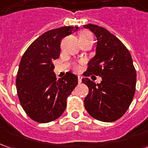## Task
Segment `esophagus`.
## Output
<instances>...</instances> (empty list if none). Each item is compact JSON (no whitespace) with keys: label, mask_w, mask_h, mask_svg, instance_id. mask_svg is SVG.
Returning a JSON list of instances; mask_svg holds the SVG:
<instances>
[{"label":"esophagus","mask_w":148,"mask_h":148,"mask_svg":"<svg viewBox=\"0 0 148 148\" xmlns=\"http://www.w3.org/2000/svg\"><path fill=\"white\" fill-rule=\"evenodd\" d=\"M77 82H78V84L82 83V76H78L77 77Z\"/></svg>","instance_id":"obj_1"}]
</instances>
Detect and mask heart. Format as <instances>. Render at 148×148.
<instances>
[{"label": "heart", "mask_w": 148, "mask_h": 148, "mask_svg": "<svg viewBox=\"0 0 148 148\" xmlns=\"http://www.w3.org/2000/svg\"><path fill=\"white\" fill-rule=\"evenodd\" d=\"M90 37H93L92 36V35L90 32H82L80 34V36H79V38H90ZM74 68L75 70H78V66H77V65H74Z\"/></svg>", "instance_id": "1"}]
</instances>
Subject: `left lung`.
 I'll return each instance as SVG.
<instances>
[{
  "instance_id": "1",
  "label": "left lung",
  "mask_w": 148,
  "mask_h": 148,
  "mask_svg": "<svg viewBox=\"0 0 148 148\" xmlns=\"http://www.w3.org/2000/svg\"><path fill=\"white\" fill-rule=\"evenodd\" d=\"M90 29L97 39L96 55L88 63L82 82L89 88L84 105L89 114L103 122H112L126 112L133 99L136 72L127 47L109 31L95 24ZM91 74L103 78L96 84L88 78Z\"/></svg>"
}]
</instances>
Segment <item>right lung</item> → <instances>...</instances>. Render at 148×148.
Here are the masks:
<instances>
[{"mask_svg":"<svg viewBox=\"0 0 148 148\" xmlns=\"http://www.w3.org/2000/svg\"><path fill=\"white\" fill-rule=\"evenodd\" d=\"M78 27L52 29L31 44L21 58L16 85L20 102L27 115L38 123H48L61 116L66 99L77 85V77L67 72L57 80L53 61L60 55L64 37Z\"/></svg>","mask_w":148,"mask_h":148,"instance_id":"1","label":"right lung"}]
</instances>
